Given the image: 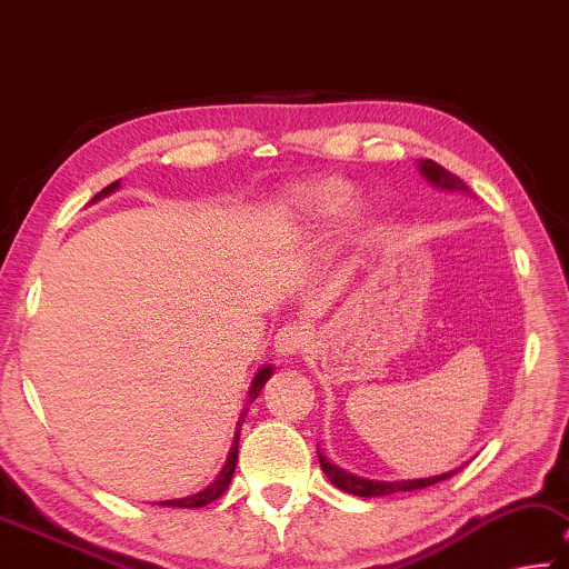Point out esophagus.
Masks as SVG:
<instances>
[{
  "instance_id": "esophagus-1",
  "label": "esophagus",
  "mask_w": 569,
  "mask_h": 569,
  "mask_svg": "<svg viewBox=\"0 0 569 569\" xmlns=\"http://www.w3.org/2000/svg\"><path fill=\"white\" fill-rule=\"evenodd\" d=\"M307 340H310V335H307L302 325H284V328L279 330L274 338L277 356H282V358L297 356V352H302L307 348Z\"/></svg>"
}]
</instances>
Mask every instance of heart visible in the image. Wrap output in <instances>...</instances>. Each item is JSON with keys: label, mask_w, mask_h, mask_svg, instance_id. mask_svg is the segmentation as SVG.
I'll list each match as a JSON object with an SVG mask.
<instances>
[{"label": "heart", "mask_w": 569, "mask_h": 569, "mask_svg": "<svg viewBox=\"0 0 569 569\" xmlns=\"http://www.w3.org/2000/svg\"><path fill=\"white\" fill-rule=\"evenodd\" d=\"M356 201L352 186L340 179H318L287 191L284 209L307 227H332L350 211Z\"/></svg>", "instance_id": "obj_1"}]
</instances>
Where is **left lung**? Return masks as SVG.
<instances>
[{
    "label": "left lung",
    "mask_w": 569,
    "mask_h": 569,
    "mask_svg": "<svg viewBox=\"0 0 569 569\" xmlns=\"http://www.w3.org/2000/svg\"><path fill=\"white\" fill-rule=\"evenodd\" d=\"M418 171H421L423 179L433 186V189L439 191H459V193H471V189L467 183H463L459 176H453L451 171H446L443 166H439L431 158H421L418 161ZM320 467L325 471V477H328L335 487L348 491L352 497H388V495H396V491H413V489H423V487H431V483H439L443 479L453 477L456 471H446V473H436V477H428V479H403V481H376V479H362L356 477V473H350L346 469H340L338 463H332L328 456L320 453Z\"/></svg>",
    "instance_id": "1"
}]
</instances>
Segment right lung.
<instances>
[{
  "label": "right lung",
  "mask_w": 569,
  "mask_h": 569,
  "mask_svg": "<svg viewBox=\"0 0 569 569\" xmlns=\"http://www.w3.org/2000/svg\"><path fill=\"white\" fill-rule=\"evenodd\" d=\"M118 186H120V181H116V183H110V186H106V189H102L96 199L92 201H98V199H102V197H110V193L113 191H118ZM90 201V203H92ZM272 366H264V368H259L257 370V376H254V380H251V388H249V398L254 400L257 396H259V390L264 388V383L269 378H272ZM249 400V403H251ZM249 411V408H247ZM247 411L241 413V418H239V423H237V433H234V443H231V451H229V456H227V463H223V469L219 471V477L213 479L207 489H201V491H197V495H189V497H183V499H169V501H158V505L161 507H181V509H199V507H207V505H211V501H217L223 491L229 489V481H231V477H234V469H237V456H239V431H241V423H244V416H247Z\"/></svg>",
  "instance_id": "1"
}]
</instances>
